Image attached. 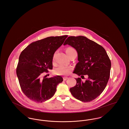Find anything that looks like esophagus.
I'll list each match as a JSON object with an SVG mask.
<instances>
[{
	"mask_svg": "<svg viewBox=\"0 0 129 129\" xmlns=\"http://www.w3.org/2000/svg\"><path fill=\"white\" fill-rule=\"evenodd\" d=\"M68 79V77H63V80H67Z\"/></svg>",
	"mask_w": 129,
	"mask_h": 129,
	"instance_id": "esophagus-1",
	"label": "esophagus"
}]
</instances>
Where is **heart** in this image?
<instances>
[{
  "mask_svg": "<svg viewBox=\"0 0 129 129\" xmlns=\"http://www.w3.org/2000/svg\"><path fill=\"white\" fill-rule=\"evenodd\" d=\"M74 50L73 48H68L66 49V53L69 55V52ZM73 68L70 66H65L63 65H59L56 68L54 71V74L57 75H67L71 74L72 72Z\"/></svg>",
  "mask_w": 129,
  "mask_h": 129,
  "instance_id": "heart-1",
  "label": "heart"
}]
</instances>
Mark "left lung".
Listing matches in <instances>:
<instances>
[{
	"label": "left lung",
	"instance_id": "left-lung-1",
	"mask_svg": "<svg viewBox=\"0 0 129 129\" xmlns=\"http://www.w3.org/2000/svg\"><path fill=\"white\" fill-rule=\"evenodd\" d=\"M74 48L78 54V62L74 74L88 79L83 82L75 78L76 84L70 88L74 97L84 102H90L99 96L105 88L110 74V59L103 47L84 36H70L63 45Z\"/></svg>",
	"mask_w": 129,
	"mask_h": 129
}]
</instances>
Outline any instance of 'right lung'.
I'll use <instances>...</instances> for the list:
<instances>
[{
    "instance_id": "1",
    "label": "right lung",
    "mask_w": 129,
    "mask_h": 129,
    "mask_svg": "<svg viewBox=\"0 0 129 129\" xmlns=\"http://www.w3.org/2000/svg\"><path fill=\"white\" fill-rule=\"evenodd\" d=\"M67 37H47L32 43L21 52L16 74L22 91L30 100L39 103L50 99L63 81L59 75L41 78V74L53 69L54 53Z\"/></svg>"
}]
</instances>
